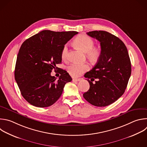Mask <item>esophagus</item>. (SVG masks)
Listing matches in <instances>:
<instances>
[{"label": "esophagus", "mask_w": 147, "mask_h": 147, "mask_svg": "<svg viewBox=\"0 0 147 147\" xmlns=\"http://www.w3.org/2000/svg\"><path fill=\"white\" fill-rule=\"evenodd\" d=\"M80 81V78H73V81L74 82H78V81Z\"/></svg>", "instance_id": "1"}]
</instances>
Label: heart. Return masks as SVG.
<instances>
[{
    "instance_id": "obj_1",
    "label": "heart",
    "mask_w": 147,
    "mask_h": 147,
    "mask_svg": "<svg viewBox=\"0 0 147 147\" xmlns=\"http://www.w3.org/2000/svg\"><path fill=\"white\" fill-rule=\"evenodd\" d=\"M74 43L80 50L86 53L87 58L91 62H96L100 59L102 55L100 48L99 47H93L94 42L90 37L85 34H80L74 39ZM67 53L68 47L66 44L63 46L62 50L61 56L62 59H67ZM89 68V65L86 63H73L67 67V70L70 76L77 77L88 71Z\"/></svg>"
}]
</instances>
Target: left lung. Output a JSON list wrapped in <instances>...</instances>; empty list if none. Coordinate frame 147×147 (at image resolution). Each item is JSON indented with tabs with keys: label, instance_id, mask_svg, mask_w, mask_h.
<instances>
[{
	"label": "left lung",
	"instance_id": "1",
	"mask_svg": "<svg viewBox=\"0 0 147 147\" xmlns=\"http://www.w3.org/2000/svg\"><path fill=\"white\" fill-rule=\"evenodd\" d=\"M86 34L100 42L102 55L84 75L90 86L83 97L93 106H107L117 100L126 88L131 71L128 51L121 40L108 32L94 30Z\"/></svg>",
	"mask_w": 147,
	"mask_h": 147
}]
</instances>
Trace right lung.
<instances>
[{
    "instance_id": "right-lung-1",
    "label": "right lung",
    "mask_w": 147,
    "mask_h": 147,
    "mask_svg": "<svg viewBox=\"0 0 147 147\" xmlns=\"http://www.w3.org/2000/svg\"><path fill=\"white\" fill-rule=\"evenodd\" d=\"M75 31L42 30L26 40L17 58L14 76L24 98L37 107L54 104L61 97L65 84L72 80L65 70H58L59 78L52 76L53 69H59L63 46L74 35Z\"/></svg>"
}]
</instances>
